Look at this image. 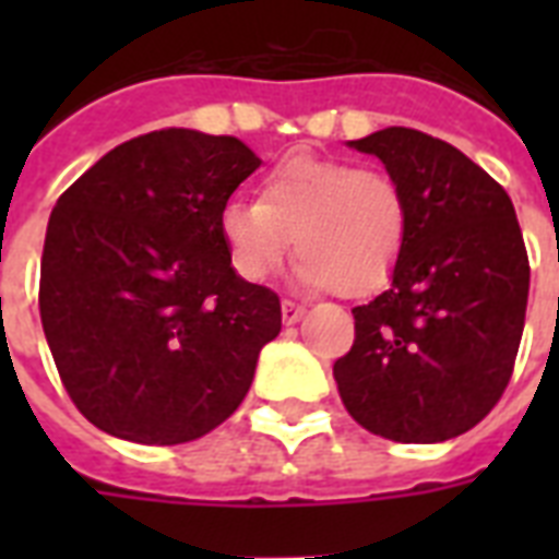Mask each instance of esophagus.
Masks as SVG:
<instances>
[{"label": "esophagus", "instance_id": "1", "mask_svg": "<svg viewBox=\"0 0 559 559\" xmlns=\"http://www.w3.org/2000/svg\"><path fill=\"white\" fill-rule=\"evenodd\" d=\"M301 316H305V305H298L293 298L281 301V319H284V324H296Z\"/></svg>", "mask_w": 559, "mask_h": 559}]
</instances>
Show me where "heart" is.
I'll use <instances>...</instances> for the list:
<instances>
[{"label": "heart", "instance_id": "b5f03b06", "mask_svg": "<svg viewBox=\"0 0 559 559\" xmlns=\"http://www.w3.org/2000/svg\"><path fill=\"white\" fill-rule=\"evenodd\" d=\"M219 235L240 278H270L296 243L310 287L366 296L382 287L408 235V200L385 170L289 153L261 179L258 200L228 202Z\"/></svg>", "mask_w": 559, "mask_h": 559}]
</instances>
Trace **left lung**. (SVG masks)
Wrapping results in <instances>:
<instances>
[{"label": "left lung", "mask_w": 559, "mask_h": 559, "mask_svg": "<svg viewBox=\"0 0 559 559\" xmlns=\"http://www.w3.org/2000/svg\"><path fill=\"white\" fill-rule=\"evenodd\" d=\"M397 179L408 235L391 284L354 307V345L333 377L348 415L400 443L467 432L508 389L531 266L516 211L459 147L408 127L359 142Z\"/></svg>", "instance_id": "obj_1"}]
</instances>
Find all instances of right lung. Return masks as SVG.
I'll return each mask as SVG.
<instances>
[{"instance_id": "right-lung-1", "label": "right lung", "mask_w": 559, "mask_h": 559, "mask_svg": "<svg viewBox=\"0 0 559 559\" xmlns=\"http://www.w3.org/2000/svg\"><path fill=\"white\" fill-rule=\"evenodd\" d=\"M258 165L235 135L170 127L118 144L60 193L39 319L63 389L104 432L170 447L243 403L281 301L231 270L219 214Z\"/></svg>"}]
</instances>
